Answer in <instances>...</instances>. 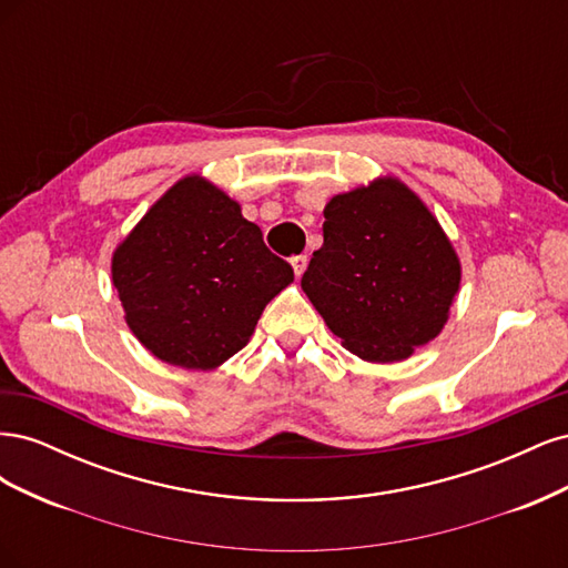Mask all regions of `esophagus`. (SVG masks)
I'll return each mask as SVG.
<instances>
[{"label":"esophagus","instance_id":"obj_1","mask_svg":"<svg viewBox=\"0 0 568 568\" xmlns=\"http://www.w3.org/2000/svg\"><path fill=\"white\" fill-rule=\"evenodd\" d=\"M291 267H294V274L296 277H301V274L305 272V267H307V255H296V257H291Z\"/></svg>","mask_w":568,"mask_h":568}]
</instances>
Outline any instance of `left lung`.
<instances>
[{
	"mask_svg": "<svg viewBox=\"0 0 568 568\" xmlns=\"http://www.w3.org/2000/svg\"><path fill=\"white\" fill-rule=\"evenodd\" d=\"M301 286L343 348L398 363L448 322L462 265L434 213L398 178L336 194Z\"/></svg>",
	"mask_w": 568,
	"mask_h": 568,
	"instance_id": "obj_1",
	"label": "left lung"
}]
</instances>
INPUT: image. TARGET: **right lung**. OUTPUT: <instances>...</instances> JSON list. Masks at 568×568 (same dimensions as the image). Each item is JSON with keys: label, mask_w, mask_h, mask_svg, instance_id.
Returning <instances> with one entry per match:
<instances>
[{"label": "right lung", "mask_w": 568, "mask_h": 568, "mask_svg": "<svg viewBox=\"0 0 568 568\" xmlns=\"http://www.w3.org/2000/svg\"><path fill=\"white\" fill-rule=\"evenodd\" d=\"M125 322L168 365L215 369L242 351L294 282L242 205L201 175L178 180L111 257Z\"/></svg>", "instance_id": "right-lung-1"}]
</instances>
